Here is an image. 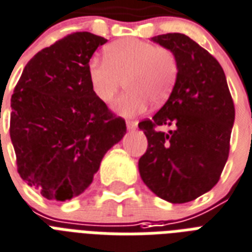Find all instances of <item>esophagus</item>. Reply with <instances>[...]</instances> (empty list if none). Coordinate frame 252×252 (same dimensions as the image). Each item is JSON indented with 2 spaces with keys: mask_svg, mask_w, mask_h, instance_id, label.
Segmentation results:
<instances>
[{
  "mask_svg": "<svg viewBox=\"0 0 252 252\" xmlns=\"http://www.w3.org/2000/svg\"><path fill=\"white\" fill-rule=\"evenodd\" d=\"M136 125H138V122L136 121H126V126H127L128 130H134V128L136 127Z\"/></svg>",
  "mask_w": 252,
  "mask_h": 252,
  "instance_id": "1",
  "label": "esophagus"
}]
</instances>
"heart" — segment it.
<instances>
[{
	"mask_svg": "<svg viewBox=\"0 0 252 252\" xmlns=\"http://www.w3.org/2000/svg\"><path fill=\"white\" fill-rule=\"evenodd\" d=\"M104 59L89 63L88 80L95 97L109 104L116 98L125 79L128 91L114 104V109L122 116L144 112L150 99L154 104H163L176 83V56L153 43L122 39L105 48Z\"/></svg>",
	"mask_w": 252,
	"mask_h": 252,
	"instance_id": "heart-1",
	"label": "heart"
}]
</instances>
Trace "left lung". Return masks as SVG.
Wrapping results in <instances>:
<instances>
[{
    "label": "left lung",
    "instance_id": "left-lung-1",
    "mask_svg": "<svg viewBox=\"0 0 252 252\" xmlns=\"http://www.w3.org/2000/svg\"><path fill=\"white\" fill-rule=\"evenodd\" d=\"M151 40L176 56L179 72L163 108L139 122L148 146L138 167L158 197L184 204L217 184L230 150L235 109L225 72L205 48L180 32ZM172 126L168 133L157 126Z\"/></svg>",
    "mask_w": 252,
    "mask_h": 252
}]
</instances>
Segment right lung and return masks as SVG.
Masks as SVG:
<instances>
[{
  "label": "right lung",
  "instance_id": "obj_1",
  "mask_svg": "<svg viewBox=\"0 0 252 252\" xmlns=\"http://www.w3.org/2000/svg\"><path fill=\"white\" fill-rule=\"evenodd\" d=\"M106 39L73 32L26 64L11 95L10 138L19 176L47 200L68 201L93 181L108 150L126 134L92 92L88 65Z\"/></svg>",
  "mask_w": 252,
  "mask_h": 252
}]
</instances>
